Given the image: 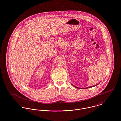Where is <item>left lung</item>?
I'll list each match as a JSON object with an SVG mask.
<instances>
[{
	"mask_svg": "<svg viewBox=\"0 0 121 121\" xmlns=\"http://www.w3.org/2000/svg\"><path fill=\"white\" fill-rule=\"evenodd\" d=\"M99 84V83H98V84H97V85H94V86H89V87H86V88H80V87H77V86H75L74 85H73V84H72V85H73V86L74 87H75V88H78V89H86V88H90V87H93V86H96L98 85Z\"/></svg>",
	"mask_w": 121,
	"mask_h": 121,
	"instance_id": "8db88e82",
	"label": "left lung"
}]
</instances>
